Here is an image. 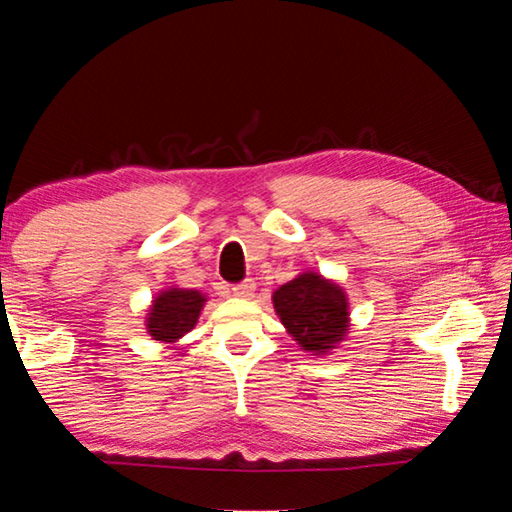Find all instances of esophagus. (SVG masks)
<instances>
[{
  "label": "esophagus",
  "mask_w": 512,
  "mask_h": 512,
  "mask_svg": "<svg viewBox=\"0 0 512 512\" xmlns=\"http://www.w3.org/2000/svg\"><path fill=\"white\" fill-rule=\"evenodd\" d=\"M232 293H235L237 298H250L255 293V282L244 280L241 284H235V287H232Z\"/></svg>",
  "instance_id": "1"
}]
</instances>
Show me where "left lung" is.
I'll use <instances>...</instances> for the list:
<instances>
[{
  "label": "left lung",
  "mask_w": 512,
  "mask_h": 512,
  "mask_svg": "<svg viewBox=\"0 0 512 512\" xmlns=\"http://www.w3.org/2000/svg\"><path fill=\"white\" fill-rule=\"evenodd\" d=\"M275 314L302 350L327 354L350 327L345 291L314 271L300 273L273 293Z\"/></svg>",
  "instance_id": "8db88e82"
}]
</instances>
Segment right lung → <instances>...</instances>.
<instances>
[{
    "mask_svg": "<svg viewBox=\"0 0 512 512\" xmlns=\"http://www.w3.org/2000/svg\"><path fill=\"white\" fill-rule=\"evenodd\" d=\"M205 296L194 289H164L155 296L146 316V332L153 341L176 343L198 323Z\"/></svg>",
    "mask_w": 512,
    "mask_h": 512,
    "instance_id": "obj_1",
    "label": "right lung"
}]
</instances>
